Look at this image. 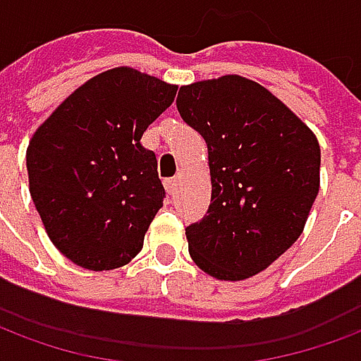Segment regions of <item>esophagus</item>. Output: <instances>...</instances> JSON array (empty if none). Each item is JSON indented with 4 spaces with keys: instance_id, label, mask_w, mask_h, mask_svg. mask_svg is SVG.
<instances>
[{
    "instance_id": "34e87169",
    "label": "esophagus",
    "mask_w": 361,
    "mask_h": 361,
    "mask_svg": "<svg viewBox=\"0 0 361 361\" xmlns=\"http://www.w3.org/2000/svg\"><path fill=\"white\" fill-rule=\"evenodd\" d=\"M176 185H178V180H176V178H168V180H164V188H166V191L170 195H173Z\"/></svg>"
}]
</instances>
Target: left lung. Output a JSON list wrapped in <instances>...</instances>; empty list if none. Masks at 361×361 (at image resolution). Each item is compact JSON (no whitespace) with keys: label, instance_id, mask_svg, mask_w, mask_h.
I'll return each instance as SVG.
<instances>
[{"label":"left lung","instance_id":"1","mask_svg":"<svg viewBox=\"0 0 361 361\" xmlns=\"http://www.w3.org/2000/svg\"><path fill=\"white\" fill-rule=\"evenodd\" d=\"M176 105L208 145L212 197L185 228L208 276L239 281L293 247L319 191L316 135L281 101L241 76L180 87Z\"/></svg>","mask_w":361,"mask_h":361}]
</instances>
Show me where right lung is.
Listing matches in <instances>:
<instances>
[{
    "label": "right lung",
    "instance_id": "obj_1",
    "mask_svg": "<svg viewBox=\"0 0 361 361\" xmlns=\"http://www.w3.org/2000/svg\"><path fill=\"white\" fill-rule=\"evenodd\" d=\"M176 92L120 66L80 85L34 133L26 151L32 201L53 245L74 264L114 269L143 248L166 191L141 135Z\"/></svg>",
    "mask_w": 361,
    "mask_h": 361
}]
</instances>
